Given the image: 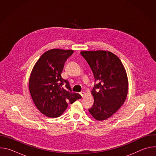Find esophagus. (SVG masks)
Wrapping results in <instances>:
<instances>
[{"label": "esophagus", "instance_id": "esophagus-1", "mask_svg": "<svg viewBox=\"0 0 156 156\" xmlns=\"http://www.w3.org/2000/svg\"><path fill=\"white\" fill-rule=\"evenodd\" d=\"M80 94L82 98H83V97L84 96V94H84V92H81V93H80Z\"/></svg>", "mask_w": 156, "mask_h": 156}]
</instances>
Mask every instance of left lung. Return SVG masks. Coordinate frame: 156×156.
Instances as JSON below:
<instances>
[{"instance_id": "obj_1", "label": "left lung", "mask_w": 156, "mask_h": 156, "mask_svg": "<svg viewBox=\"0 0 156 156\" xmlns=\"http://www.w3.org/2000/svg\"><path fill=\"white\" fill-rule=\"evenodd\" d=\"M80 53L98 81L91 92L94 104L88 110L96 120H105L117 112L126 100L128 90L126 70L120 58L110 51H90Z\"/></svg>"}]
</instances>
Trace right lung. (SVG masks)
I'll list each match as a JSON object with an SVG mask.
<instances>
[{
    "label": "right lung",
    "mask_w": 156,
    "mask_h": 156,
    "mask_svg": "<svg viewBox=\"0 0 156 156\" xmlns=\"http://www.w3.org/2000/svg\"><path fill=\"white\" fill-rule=\"evenodd\" d=\"M73 50L53 49L44 52L32 69L29 91L40 112L48 117H60L68 107L81 96L72 93L67 81L61 76L64 63ZM63 82L68 88L62 87Z\"/></svg>",
    "instance_id": "1"
}]
</instances>
